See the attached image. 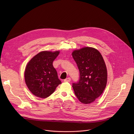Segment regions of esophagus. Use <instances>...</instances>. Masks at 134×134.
<instances>
[{"instance_id":"1","label":"esophagus","mask_w":134,"mask_h":134,"mask_svg":"<svg viewBox=\"0 0 134 134\" xmlns=\"http://www.w3.org/2000/svg\"><path fill=\"white\" fill-rule=\"evenodd\" d=\"M70 81H71V79L70 77H68L65 80H64V82H69Z\"/></svg>"}]
</instances>
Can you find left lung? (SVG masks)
<instances>
[{"instance_id": "left-lung-1", "label": "left lung", "mask_w": 134, "mask_h": 134, "mask_svg": "<svg viewBox=\"0 0 134 134\" xmlns=\"http://www.w3.org/2000/svg\"><path fill=\"white\" fill-rule=\"evenodd\" d=\"M72 56L80 71V79L72 83L76 96L84 104L99 98L107 83V70L100 52L96 49L84 47L74 50Z\"/></svg>"}]
</instances>
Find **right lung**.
<instances>
[{"instance_id": "obj_1", "label": "right lung", "mask_w": 134, "mask_h": 134, "mask_svg": "<svg viewBox=\"0 0 134 134\" xmlns=\"http://www.w3.org/2000/svg\"><path fill=\"white\" fill-rule=\"evenodd\" d=\"M59 52L41 51L33 57L26 65L25 81L29 90L36 97H49L62 83L52 64Z\"/></svg>"}]
</instances>
